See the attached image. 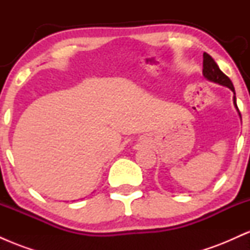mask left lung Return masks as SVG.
<instances>
[{
    "label": "left lung",
    "instance_id": "left-lung-1",
    "mask_svg": "<svg viewBox=\"0 0 250 250\" xmlns=\"http://www.w3.org/2000/svg\"><path fill=\"white\" fill-rule=\"evenodd\" d=\"M202 74H203V76H205V79H207L208 81L217 83V84L229 88L231 91H233L234 93V97H233L234 107L237 110V114H239V116L241 119V113H240L239 108H237V104H236V96H235V89H234L233 83H231L230 79H229L228 76L225 75V74L221 71L219 65H217L216 62L214 61L213 57H211L210 55H208L207 53L203 54Z\"/></svg>",
    "mask_w": 250,
    "mask_h": 250
}]
</instances>
